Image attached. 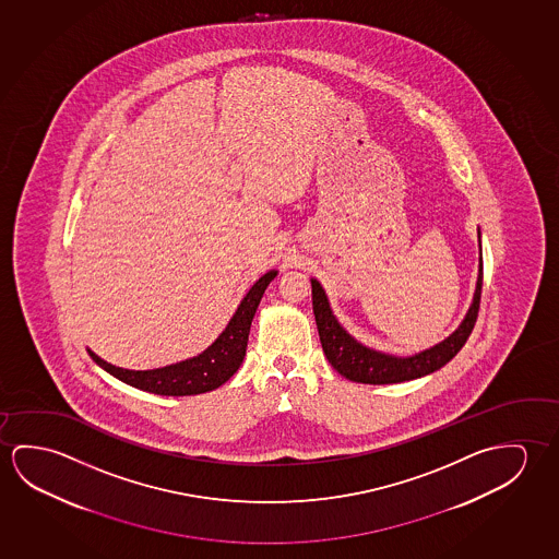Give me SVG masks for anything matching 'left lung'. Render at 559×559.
Returning <instances> with one entry per match:
<instances>
[{"instance_id":"1","label":"left lung","mask_w":559,"mask_h":559,"mask_svg":"<svg viewBox=\"0 0 559 559\" xmlns=\"http://www.w3.org/2000/svg\"><path fill=\"white\" fill-rule=\"evenodd\" d=\"M481 237L478 229V239ZM481 277H484V262L479 257L478 282L474 299L469 305L466 317L461 326L452 332L451 336L444 337L443 342L435 344L429 349H424L409 357L382 354L372 347H367L357 342L340 322L334 312L330 309L329 297L322 289V285L310 277L312 285V310L319 329L320 344L329 364L336 369L342 377L349 381L364 382V384H394V382H406L426 377L431 372L439 371L441 367L449 364L454 355L461 352L466 344L472 329L476 324L479 310V297H481Z\"/></svg>"}]
</instances>
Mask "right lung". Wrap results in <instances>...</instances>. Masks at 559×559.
<instances>
[{
    "label": "right lung",
    "instance_id": "add662e5",
    "mask_svg": "<svg viewBox=\"0 0 559 559\" xmlns=\"http://www.w3.org/2000/svg\"><path fill=\"white\" fill-rule=\"evenodd\" d=\"M275 275H277V270H270L262 275L242 297L235 314L230 317L229 324L225 326L212 346L205 347L202 354L194 355L190 359L165 365L159 369L133 371V369H122V367L108 364L91 349L87 352L98 367L110 372L118 381L126 382L133 389L145 390L151 394L192 396V394H202V392L219 389L223 382L229 381L230 377L239 371L240 364L247 354L250 324L257 314L262 295Z\"/></svg>",
    "mask_w": 559,
    "mask_h": 559
}]
</instances>
